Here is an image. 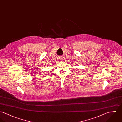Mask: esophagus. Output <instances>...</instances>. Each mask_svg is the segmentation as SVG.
Wrapping results in <instances>:
<instances>
[{
    "label": "esophagus",
    "instance_id": "34e87169",
    "mask_svg": "<svg viewBox=\"0 0 122 122\" xmlns=\"http://www.w3.org/2000/svg\"><path fill=\"white\" fill-rule=\"evenodd\" d=\"M59 59H60V60H61V59H62V58H61V57H60V58H59Z\"/></svg>",
    "mask_w": 122,
    "mask_h": 122
}]
</instances>
